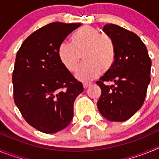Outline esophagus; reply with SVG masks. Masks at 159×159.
Wrapping results in <instances>:
<instances>
[{"instance_id":"esophagus-1","label":"esophagus","mask_w":159,"mask_h":159,"mask_svg":"<svg viewBox=\"0 0 159 159\" xmlns=\"http://www.w3.org/2000/svg\"><path fill=\"white\" fill-rule=\"evenodd\" d=\"M83 86H84V89H87L88 88H89L91 86V84H83Z\"/></svg>"}]
</instances>
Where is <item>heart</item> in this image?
<instances>
[{"label":"heart","instance_id":"1","mask_svg":"<svg viewBox=\"0 0 159 159\" xmlns=\"http://www.w3.org/2000/svg\"><path fill=\"white\" fill-rule=\"evenodd\" d=\"M71 43H62L58 49L60 61L67 71L76 70L84 57L85 64L75 72V78L84 83L93 80L101 71H107L113 67L116 57L113 40L96 29L86 26L71 38Z\"/></svg>","mask_w":159,"mask_h":159}]
</instances>
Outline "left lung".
<instances>
[{
    "instance_id": "left-lung-1",
    "label": "left lung",
    "mask_w": 159,
    "mask_h": 159,
    "mask_svg": "<svg viewBox=\"0 0 159 159\" xmlns=\"http://www.w3.org/2000/svg\"><path fill=\"white\" fill-rule=\"evenodd\" d=\"M102 30L113 40L116 57L113 67L96 82L101 88L97 107L109 121L123 122L134 116L144 102L151 82V60L135 33L113 24L104 25ZM105 82H113L115 85L107 86Z\"/></svg>"
}]
</instances>
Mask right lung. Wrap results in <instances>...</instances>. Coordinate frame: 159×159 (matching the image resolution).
<instances>
[{
	"label": "right lung",
	"mask_w": 159,
	"mask_h": 159,
	"mask_svg": "<svg viewBox=\"0 0 159 159\" xmlns=\"http://www.w3.org/2000/svg\"><path fill=\"white\" fill-rule=\"evenodd\" d=\"M80 24H48L30 35L16 53L12 73L14 102L29 125L54 134L71 123L80 82L59 58L58 49Z\"/></svg>",
	"instance_id": "obj_1"
}]
</instances>
